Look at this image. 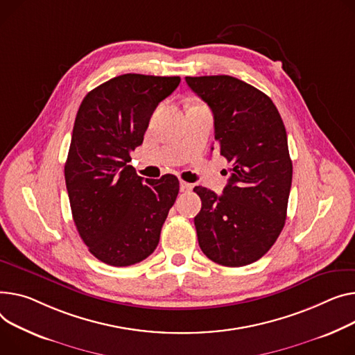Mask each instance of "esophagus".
Returning <instances> with one entry per match:
<instances>
[{"mask_svg":"<svg viewBox=\"0 0 355 355\" xmlns=\"http://www.w3.org/2000/svg\"><path fill=\"white\" fill-rule=\"evenodd\" d=\"M191 190H193V184L185 182V181H181V182H180V191H181V193H190Z\"/></svg>","mask_w":355,"mask_h":355,"instance_id":"1","label":"esophagus"}]
</instances>
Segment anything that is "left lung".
<instances>
[{
    "label": "left lung",
    "mask_w": 355,
    "mask_h": 355,
    "mask_svg": "<svg viewBox=\"0 0 355 355\" xmlns=\"http://www.w3.org/2000/svg\"><path fill=\"white\" fill-rule=\"evenodd\" d=\"M185 83L214 114L217 150L231 164L221 196L194 188L202 202L194 218L200 248L220 266H248L274 245L286 224L293 162L284 123L268 96L239 78Z\"/></svg>",
    "instance_id": "obj_1"
}]
</instances>
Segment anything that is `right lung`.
Here are the masks:
<instances>
[{
	"label": "right lung",
	"instance_id": "obj_1",
	"mask_svg": "<svg viewBox=\"0 0 355 355\" xmlns=\"http://www.w3.org/2000/svg\"><path fill=\"white\" fill-rule=\"evenodd\" d=\"M180 81L118 76L89 91L78 108L64 168L67 191L81 240L108 266L128 267L151 255L178 196L175 175L144 181L128 162L154 110Z\"/></svg>",
	"mask_w": 355,
	"mask_h": 355
}]
</instances>
